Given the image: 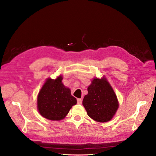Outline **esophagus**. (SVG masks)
<instances>
[{"mask_svg": "<svg viewBox=\"0 0 156 156\" xmlns=\"http://www.w3.org/2000/svg\"><path fill=\"white\" fill-rule=\"evenodd\" d=\"M77 103H78V104H81V103H82L81 99H77Z\"/></svg>", "mask_w": 156, "mask_h": 156, "instance_id": "34e87169", "label": "esophagus"}]
</instances>
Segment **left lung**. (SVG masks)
Masks as SVG:
<instances>
[{
	"mask_svg": "<svg viewBox=\"0 0 156 156\" xmlns=\"http://www.w3.org/2000/svg\"><path fill=\"white\" fill-rule=\"evenodd\" d=\"M83 105L88 115L100 122L109 121L119 108L116 94L105 79L93 80L88 87Z\"/></svg>",
	"mask_w": 156,
	"mask_h": 156,
	"instance_id": "1",
	"label": "left lung"
}]
</instances>
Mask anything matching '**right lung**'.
I'll return each instance as SVG.
<instances>
[{
	"instance_id": "obj_1",
	"label": "right lung",
	"mask_w": 156,
	"mask_h": 156,
	"mask_svg": "<svg viewBox=\"0 0 156 156\" xmlns=\"http://www.w3.org/2000/svg\"><path fill=\"white\" fill-rule=\"evenodd\" d=\"M62 77L48 79L37 96V108L41 115L50 120H60L77 103L76 98L62 83Z\"/></svg>"
}]
</instances>
